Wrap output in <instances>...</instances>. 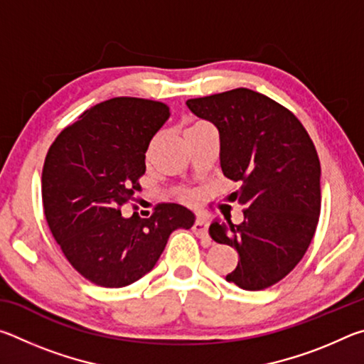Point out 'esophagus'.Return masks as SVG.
<instances>
[{
  "label": "esophagus",
  "mask_w": 364,
  "mask_h": 364,
  "mask_svg": "<svg viewBox=\"0 0 364 364\" xmlns=\"http://www.w3.org/2000/svg\"><path fill=\"white\" fill-rule=\"evenodd\" d=\"M193 230H194V232L197 234V236L202 237V239H205L207 245L212 244V239L208 237V221L204 217H200V215H199V217H197L196 223L193 226Z\"/></svg>",
  "instance_id": "34e87169"
}]
</instances>
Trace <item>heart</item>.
Instances as JSON below:
<instances>
[{"label": "heart", "mask_w": 364, "mask_h": 364, "mask_svg": "<svg viewBox=\"0 0 364 364\" xmlns=\"http://www.w3.org/2000/svg\"><path fill=\"white\" fill-rule=\"evenodd\" d=\"M200 123H202V122H197V123H194V125H193V127H196V125H200Z\"/></svg>", "instance_id": "b5f03b06"}]
</instances>
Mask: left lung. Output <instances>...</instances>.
<instances>
[{
  "label": "left lung",
  "mask_w": 364,
  "mask_h": 364,
  "mask_svg": "<svg viewBox=\"0 0 364 364\" xmlns=\"http://www.w3.org/2000/svg\"><path fill=\"white\" fill-rule=\"evenodd\" d=\"M191 112L220 133V165L241 184L234 200L244 221L213 220L215 242L237 250L226 276L244 291H262L291 273L315 236L321 210V167L315 144L297 117L247 88L188 100Z\"/></svg>",
  "instance_id": "8db88e82"
}]
</instances>
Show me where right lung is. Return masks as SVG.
<instances>
[{
	"mask_svg": "<svg viewBox=\"0 0 364 364\" xmlns=\"http://www.w3.org/2000/svg\"><path fill=\"white\" fill-rule=\"evenodd\" d=\"M170 110L162 102L114 97L96 104L60 132L41 173L46 221L80 274L102 287H125L156 267L170 234L196 215L159 204L149 218L120 207L139 191L146 151Z\"/></svg>",
	"mask_w": 364,
	"mask_h": 364,
	"instance_id": "add662e5",
	"label": "right lung"
}]
</instances>
